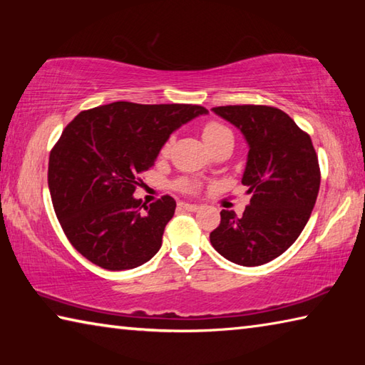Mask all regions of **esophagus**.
<instances>
[{
	"mask_svg": "<svg viewBox=\"0 0 365 365\" xmlns=\"http://www.w3.org/2000/svg\"><path fill=\"white\" fill-rule=\"evenodd\" d=\"M178 206H180L182 209H185V211H190V212H196L197 209H200V206L191 205V202H178Z\"/></svg>",
	"mask_w": 365,
	"mask_h": 365,
	"instance_id": "34e87169",
	"label": "esophagus"
}]
</instances>
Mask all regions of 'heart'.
<instances>
[{
	"instance_id": "b5f03b06",
	"label": "heart",
	"mask_w": 365,
	"mask_h": 365,
	"mask_svg": "<svg viewBox=\"0 0 365 365\" xmlns=\"http://www.w3.org/2000/svg\"><path fill=\"white\" fill-rule=\"evenodd\" d=\"M230 133V130L225 125H222V123L219 122H207L205 127H202V140H205V143L207 146H211L212 143H215L219 138L224 137V135ZM169 148H170V143L168 141V143H164V146L160 148V154H168L169 153ZM177 188H180L183 191H195L197 188V185L195 180H190V178H180L177 183Z\"/></svg>"
}]
</instances>
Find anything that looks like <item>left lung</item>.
<instances>
[{
	"instance_id": "left-lung-1",
	"label": "left lung",
	"mask_w": 365,
	"mask_h": 365,
	"mask_svg": "<svg viewBox=\"0 0 365 365\" xmlns=\"http://www.w3.org/2000/svg\"><path fill=\"white\" fill-rule=\"evenodd\" d=\"M212 110L250 146L242 183L252 196L242 217L224 209L209 238L228 261L262 265L283 255L311 217L320 187L317 154L311 137L280 109L243 104Z\"/></svg>"
}]
</instances>
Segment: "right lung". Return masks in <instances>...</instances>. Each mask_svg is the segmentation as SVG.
<instances>
[{"instance_id":"1","label":"right lung","mask_w":365,"mask_h":365,"mask_svg":"<svg viewBox=\"0 0 365 365\" xmlns=\"http://www.w3.org/2000/svg\"><path fill=\"white\" fill-rule=\"evenodd\" d=\"M201 114L207 109L196 104L117 101L67 123L49 153L48 187L80 255L108 270L135 269L156 255L175 200L164 195L146 206L135 188L170 133Z\"/></svg>"}]
</instances>
